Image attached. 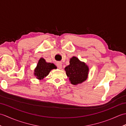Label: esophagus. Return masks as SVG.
Here are the masks:
<instances>
[{
  "label": "esophagus",
  "mask_w": 126,
  "mask_h": 126,
  "mask_svg": "<svg viewBox=\"0 0 126 126\" xmlns=\"http://www.w3.org/2000/svg\"><path fill=\"white\" fill-rule=\"evenodd\" d=\"M57 66L59 69H62V64L61 62H59L57 63Z\"/></svg>",
  "instance_id": "obj_1"
}]
</instances>
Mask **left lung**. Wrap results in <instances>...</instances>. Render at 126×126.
I'll list each match as a JSON object with an SVG mask.
<instances>
[{
    "instance_id": "left-lung-1",
    "label": "left lung",
    "mask_w": 126,
    "mask_h": 126,
    "mask_svg": "<svg viewBox=\"0 0 126 126\" xmlns=\"http://www.w3.org/2000/svg\"><path fill=\"white\" fill-rule=\"evenodd\" d=\"M69 65L65 68L66 76L73 85L81 84L88 78L89 69L86 63L73 56L69 62Z\"/></svg>"
}]
</instances>
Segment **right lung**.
<instances>
[{
	"mask_svg": "<svg viewBox=\"0 0 126 126\" xmlns=\"http://www.w3.org/2000/svg\"><path fill=\"white\" fill-rule=\"evenodd\" d=\"M56 68L54 64L47 62L45 59L41 57L34 70V75L38 79H43L49 75L51 70Z\"/></svg>",
	"mask_w": 126,
	"mask_h": 126,
	"instance_id": "obj_1",
	"label": "right lung"
}]
</instances>
